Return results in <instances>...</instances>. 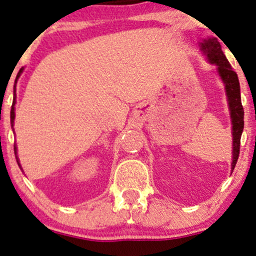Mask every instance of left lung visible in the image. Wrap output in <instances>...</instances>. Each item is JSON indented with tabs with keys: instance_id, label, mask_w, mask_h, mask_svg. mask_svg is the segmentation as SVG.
Here are the masks:
<instances>
[{
	"instance_id": "left-lung-1",
	"label": "left lung",
	"mask_w": 256,
	"mask_h": 256,
	"mask_svg": "<svg viewBox=\"0 0 256 256\" xmlns=\"http://www.w3.org/2000/svg\"><path fill=\"white\" fill-rule=\"evenodd\" d=\"M200 50L206 54V58L212 64L218 66L221 80L225 83L226 94L228 98V106L231 111L232 120V136H234V157H232V172L236 166L238 156H240V136L244 128V110L240 102V81H238L237 74L232 70L228 60L226 59L225 54L221 50L220 42L218 38L212 37V38L204 40L200 43Z\"/></svg>"
}]
</instances>
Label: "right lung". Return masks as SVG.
Segmentation results:
<instances>
[{
  "label": "right lung",
  "mask_w": 256,
  "mask_h": 256,
  "mask_svg": "<svg viewBox=\"0 0 256 256\" xmlns=\"http://www.w3.org/2000/svg\"><path fill=\"white\" fill-rule=\"evenodd\" d=\"M22 68H20L19 72H18V76H16V80H18V77L20 76V72H22ZM14 93H16V86H14ZM14 105H16V94H14L12 108H10V123H12V127H13V122H14V116H16V114H14ZM14 152H16V145H14ZM16 162H18V160H16ZM18 164H19V163H18ZM19 166H20V164H19Z\"/></svg>",
  "instance_id": "right-lung-1"
}]
</instances>
